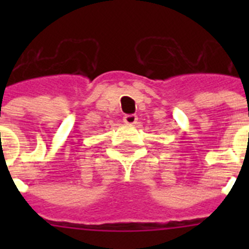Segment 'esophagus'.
<instances>
[{"instance_id": "1", "label": "esophagus", "mask_w": 249, "mask_h": 249, "mask_svg": "<svg viewBox=\"0 0 249 249\" xmlns=\"http://www.w3.org/2000/svg\"><path fill=\"white\" fill-rule=\"evenodd\" d=\"M137 116L136 114H127V116H124V118H123V122L126 123V124H135L136 122H137Z\"/></svg>"}]
</instances>
